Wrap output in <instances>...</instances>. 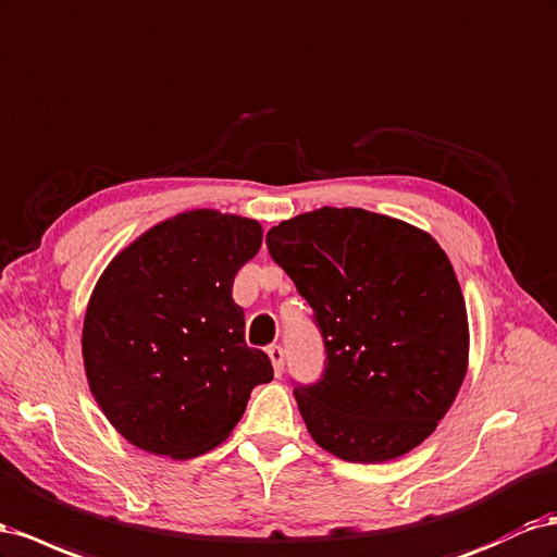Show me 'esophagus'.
<instances>
[{"label":"esophagus","mask_w":557,"mask_h":557,"mask_svg":"<svg viewBox=\"0 0 557 557\" xmlns=\"http://www.w3.org/2000/svg\"><path fill=\"white\" fill-rule=\"evenodd\" d=\"M267 354H269V358H272L274 372H276V374H281V372H283V363H285V351H283L281 344H272V347L267 349Z\"/></svg>","instance_id":"1"}]
</instances>
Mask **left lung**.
Here are the masks:
<instances>
[{
    "label": "left lung",
    "mask_w": 557,
    "mask_h": 557,
    "mask_svg": "<svg viewBox=\"0 0 557 557\" xmlns=\"http://www.w3.org/2000/svg\"><path fill=\"white\" fill-rule=\"evenodd\" d=\"M325 347L323 374L295 384L311 438L347 461L410 453L453 405L469 358L455 269L433 238L363 208H321L267 232Z\"/></svg>",
    "instance_id": "obj_1"
}]
</instances>
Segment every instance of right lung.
Instances as JSON below:
<instances>
[{
	"mask_svg": "<svg viewBox=\"0 0 557 557\" xmlns=\"http://www.w3.org/2000/svg\"><path fill=\"white\" fill-rule=\"evenodd\" d=\"M262 244L255 220L189 210L157 224L104 269L86 309L88 386L135 447L173 459L220 445L272 360L246 344L232 285Z\"/></svg>",
	"mask_w": 557,
	"mask_h": 557,
	"instance_id": "1",
	"label": "right lung"
}]
</instances>
